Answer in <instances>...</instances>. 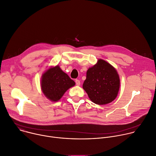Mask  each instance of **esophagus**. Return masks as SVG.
Returning a JSON list of instances; mask_svg holds the SVG:
<instances>
[{
	"label": "esophagus",
	"instance_id": "obj_1",
	"mask_svg": "<svg viewBox=\"0 0 156 156\" xmlns=\"http://www.w3.org/2000/svg\"><path fill=\"white\" fill-rule=\"evenodd\" d=\"M76 85H78V86H79L80 85V80H78V79H76Z\"/></svg>",
	"mask_w": 156,
	"mask_h": 156
}]
</instances>
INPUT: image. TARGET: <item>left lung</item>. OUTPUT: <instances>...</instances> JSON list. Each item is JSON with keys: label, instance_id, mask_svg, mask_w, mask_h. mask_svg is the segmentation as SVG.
Wrapping results in <instances>:
<instances>
[{"label": "left lung", "instance_id": "obj_1", "mask_svg": "<svg viewBox=\"0 0 156 156\" xmlns=\"http://www.w3.org/2000/svg\"><path fill=\"white\" fill-rule=\"evenodd\" d=\"M119 87L120 79L116 69L101 59L88 68L83 83V88L90 100L100 105L114 101L117 96Z\"/></svg>", "mask_w": 156, "mask_h": 156}]
</instances>
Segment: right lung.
Returning <instances> with one entry per match:
<instances>
[{"instance_id":"add662e5","label":"right lung","mask_w":156,"mask_h":156,"mask_svg":"<svg viewBox=\"0 0 156 156\" xmlns=\"http://www.w3.org/2000/svg\"><path fill=\"white\" fill-rule=\"evenodd\" d=\"M75 84V82L58 65L48 69L41 78L43 93L48 100L55 102L59 101L65 93Z\"/></svg>"}]
</instances>
